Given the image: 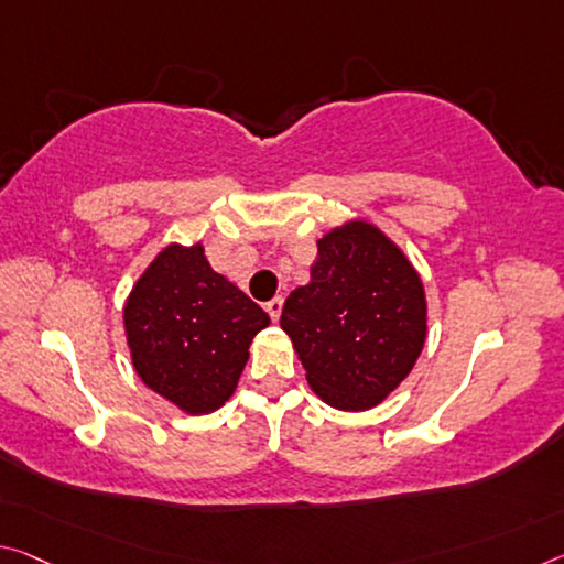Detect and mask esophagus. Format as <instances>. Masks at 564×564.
<instances>
[{
	"mask_svg": "<svg viewBox=\"0 0 564 564\" xmlns=\"http://www.w3.org/2000/svg\"><path fill=\"white\" fill-rule=\"evenodd\" d=\"M265 311H268V316H271L273 321H279L281 318V311H283V299L275 296V299L268 301L265 303Z\"/></svg>",
	"mask_w": 564,
	"mask_h": 564,
	"instance_id": "obj_1",
	"label": "esophagus"
}]
</instances>
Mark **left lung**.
<instances>
[{
  "mask_svg": "<svg viewBox=\"0 0 564 564\" xmlns=\"http://www.w3.org/2000/svg\"><path fill=\"white\" fill-rule=\"evenodd\" d=\"M281 328L328 406L366 411L409 377L426 341V296L394 240L348 220L318 240L311 281L285 299Z\"/></svg>",
  "mask_w": 564,
  "mask_h": 564,
  "instance_id": "8db88e82",
  "label": "left lung"
}]
</instances>
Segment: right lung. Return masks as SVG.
<instances>
[{
	"instance_id": "add662e5",
	"label": "right lung",
	"mask_w": 564,
	"mask_h": 564,
	"mask_svg": "<svg viewBox=\"0 0 564 564\" xmlns=\"http://www.w3.org/2000/svg\"><path fill=\"white\" fill-rule=\"evenodd\" d=\"M122 318L142 383L193 416L234 397L250 341L271 324L258 303L213 271L200 243L160 250L132 285Z\"/></svg>"
}]
</instances>
